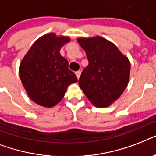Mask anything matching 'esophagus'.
<instances>
[{"mask_svg":"<svg viewBox=\"0 0 156 156\" xmlns=\"http://www.w3.org/2000/svg\"><path fill=\"white\" fill-rule=\"evenodd\" d=\"M75 74H76V76H77V78H80V75H81V72L80 71H77V72H76L75 73Z\"/></svg>","mask_w":156,"mask_h":156,"instance_id":"esophagus-1","label":"esophagus"}]
</instances>
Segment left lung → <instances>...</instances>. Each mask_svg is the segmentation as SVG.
<instances>
[{"instance_id":"8db88e82","label":"left lung","mask_w":156,"mask_h":156,"mask_svg":"<svg viewBox=\"0 0 156 156\" xmlns=\"http://www.w3.org/2000/svg\"><path fill=\"white\" fill-rule=\"evenodd\" d=\"M78 42L89 62L78 79L79 87L94 105L109 106L127 87L129 61L112 43L100 36L78 39Z\"/></svg>"}]
</instances>
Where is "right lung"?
Listing matches in <instances>:
<instances>
[{
	"instance_id": "right-lung-1",
	"label": "right lung",
	"mask_w": 156,
	"mask_h": 156,
	"mask_svg": "<svg viewBox=\"0 0 156 156\" xmlns=\"http://www.w3.org/2000/svg\"><path fill=\"white\" fill-rule=\"evenodd\" d=\"M69 41L53 33L38 39L20 65L21 81L31 100L41 106L51 108L64 97L71 83L78 82L60 49Z\"/></svg>"
}]
</instances>
